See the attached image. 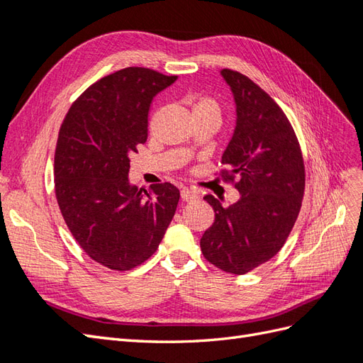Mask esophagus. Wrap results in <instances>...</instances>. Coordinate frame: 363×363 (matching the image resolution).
Returning a JSON list of instances; mask_svg holds the SVG:
<instances>
[{"mask_svg":"<svg viewBox=\"0 0 363 363\" xmlns=\"http://www.w3.org/2000/svg\"><path fill=\"white\" fill-rule=\"evenodd\" d=\"M181 198L184 201H193V199L198 198V195H196V191H193V190H190L187 187H184V189H181Z\"/></svg>","mask_w":363,"mask_h":363,"instance_id":"esophagus-1","label":"esophagus"}]
</instances>
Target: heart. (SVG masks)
<instances>
[{"label": "heart", "mask_w": 363, "mask_h": 363, "mask_svg": "<svg viewBox=\"0 0 363 363\" xmlns=\"http://www.w3.org/2000/svg\"><path fill=\"white\" fill-rule=\"evenodd\" d=\"M202 111H216L218 113V105L215 100L210 97H201L195 104V106H193V113H202Z\"/></svg>", "instance_id": "obj_1"}]
</instances>
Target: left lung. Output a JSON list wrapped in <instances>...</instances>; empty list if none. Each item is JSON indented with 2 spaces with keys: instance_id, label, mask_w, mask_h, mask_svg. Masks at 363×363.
Instances as JSON below:
<instances>
[{
  "instance_id": "1",
  "label": "left lung",
  "mask_w": 363,
  "mask_h": 363,
  "mask_svg": "<svg viewBox=\"0 0 363 363\" xmlns=\"http://www.w3.org/2000/svg\"><path fill=\"white\" fill-rule=\"evenodd\" d=\"M230 86L237 125L221 164L240 199L227 207L212 195L215 223L201 238L207 261L224 272L242 275L283 247L300 213L305 165L296 133L274 99L246 75L221 71Z\"/></svg>"
}]
</instances>
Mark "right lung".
Instances as JSON below:
<instances>
[{"label": "right lung", "mask_w": 363, "mask_h": 363, "mask_svg": "<svg viewBox=\"0 0 363 363\" xmlns=\"http://www.w3.org/2000/svg\"><path fill=\"white\" fill-rule=\"evenodd\" d=\"M176 79L148 67L109 74L75 100L58 133L54 182L63 220L86 255L113 271L153 255L178 207L173 184L147 191L128 179L153 97Z\"/></svg>", "instance_id": "add662e5"}]
</instances>
